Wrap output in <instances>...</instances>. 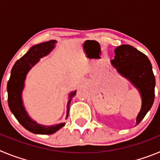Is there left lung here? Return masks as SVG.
<instances>
[{
  "mask_svg": "<svg viewBox=\"0 0 160 160\" xmlns=\"http://www.w3.org/2000/svg\"><path fill=\"white\" fill-rule=\"evenodd\" d=\"M111 65L120 75L138 90L142 99L141 109L136 117L135 126L145 117L155 99V78L152 63L146 55L130 45L117 46Z\"/></svg>",
  "mask_w": 160,
  "mask_h": 160,
  "instance_id": "8db88e82",
  "label": "left lung"
}]
</instances>
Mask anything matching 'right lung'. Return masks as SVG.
<instances>
[{
  "label": "right lung",
  "instance_id": "obj_1",
  "mask_svg": "<svg viewBox=\"0 0 160 160\" xmlns=\"http://www.w3.org/2000/svg\"><path fill=\"white\" fill-rule=\"evenodd\" d=\"M57 41L51 40L32 46L29 51L15 62L11 70L10 78L7 84L8 103L15 118L26 130L38 135H51L65 126V122L46 126L39 124L30 118L25 110L22 100V91L25 87V81L28 73L42 58L49 54L54 49ZM76 91H72L69 94V100L66 106V116H69L70 104L76 94Z\"/></svg>",
  "mask_w": 160,
  "mask_h": 160
}]
</instances>
